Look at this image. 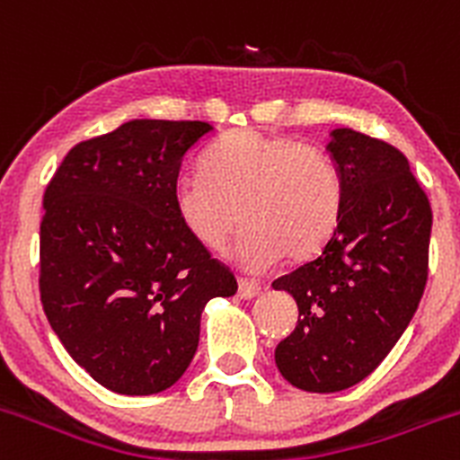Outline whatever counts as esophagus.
Masks as SVG:
<instances>
[{
    "instance_id": "obj_1",
    "label": "esophagus",
    "mask_w": 460,
    "mask_h": 460,
    "mask_svg": "<svg viewBox=\"0 0 460 460\" xmlns=\"http://www.w3.org/2000/svg\"><path fill=\"white\" fill-rule=\"evenodd\" d=\"M266 286L259 284V281H250V279H239V297L241 299H254L259 293H263Z\"/></svg>"
}]
</instances>
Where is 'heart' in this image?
Returning a JSON list of instances; mask_svg holds the SVG:
<instances>
[{
    "label": "heart",
    "mask_w": 460,
    "mask_h": 460,
    "mask_svg": "<svg viewBox=\"0 0 460 460\" xmlns=\"http://www.w3.org/2000/svg\"><path fill=\"white\" fill-rule=\"evenodd\" d=\"M199 170L172 190L176 217L212 252H221L243 221L234 252L248 270H263L284 254L293 261L315 257L342 221L338 165L295 138L232 131L203 154Z\"/></svg>",
    "instance_id": "obj_1"
}]
</instances>
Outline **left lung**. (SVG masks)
<instances>
[{"label": "left lung", "mask_w": 460, "mask_h": 460, "mask_svg": "<svg viewBox=\"0 0 460 460\" xmlns=\"http://www.w3.org/2000/svg\"><path fill=\"white\" fill-rule=\"evenodd\" d=\"M326 149L344 181L342 221L315 259L272 281L299 308L277 369L313 394L358 385L395 347L425 290L431 234L429 199L402 152L347 127Z\"/></svg>", "instance_id": "1"}]
</instances>
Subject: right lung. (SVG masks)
<instances>
[{"label":"right lung","instance_id":"obj_1","mask_svg":"<svg viewBox=\"0 0 460 460\" xmlns=\"http://www.w3.org/2000/svg\"><path fill=\"white\" fill-rule=\"evenodd\" d=\"M201 120H129L77 143L44 192L40 297L62 347L122 395L172 386L192 362L201 313L236 293L228 266L181 226V163Z\"/></svg>","mask_w":460,"mask_h":460}]
</instances>
